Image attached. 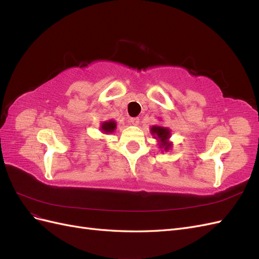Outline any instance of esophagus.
<instances>
[{
	"instance_id": "esophagus-1",
	"label": "esophagus",
	"mask_w": 259,
	"mask_h": 259,
	"mask_svg": "<svg viewBox=\"0 0 259 259\" xmlns=\"http://www.w3.org/2000/svg\"><path fill=\"white\" fill-rule=\"evenodd\" d=\"M130 123L132 125H138L139 124V117H132L130 120Z\"/></svg>"
}]
</instances>
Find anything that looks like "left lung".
<instances>
[{"label":"left lung","mask_w":259,"mask_h":259,"mask_svg":"<svg viewBox=\"0 0 259 259\" xmlns=\"http://www.w3.org/2000/svg\"><path fill=\"white\" fill-rule=\"evenodd\" d=\"M150 132L153 138L158 142V146L162 152H167L170 150L171 147H173V143L169 142V138L171 136L169 128L162 126V125H153L150 127Z\"/></svg>","instance_id":"obj_1"}]
</instances>
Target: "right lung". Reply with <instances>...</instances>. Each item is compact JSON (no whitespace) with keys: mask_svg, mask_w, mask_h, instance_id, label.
Instances as JSON below:
<instances>
[{"mask_svg":"<svg viewBox=\"0 0 259 259\" xmlns=\"http://www.w3.org/2000/svg\"><path fill=\"white\" fill-rule=\"evenodd\" d=\"M101 132L104 133V134L108 135V134H112V133L116 130V122L113 120H109L106 121L104 123H101L100 125V128Z\"/></svg>","mask_w":259,"mask_h":259,"instance_id":"right-lung-1","label":"right lung"}]
</instances>
